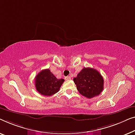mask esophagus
<instances>
[{
	"mask_svg": "<svg viewBox=\"0 0 135 135\" xmlns=\"http://www.w3.org/2000/svg\"><path fill=\"white\" fill-rule=\"evenodd\" d=\"M65 80H70V79H71V77L66 76V77H65Z\"/></svg>",
	"mask_w": 135,
	"mask_h": 135,
	"instance_id": "esophagus-1",
	"label": "esophagus"
}]
</instances>
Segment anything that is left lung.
I'll return each instance as SVG.
<instances>
[{
	"instance_id": "1",
	"label": "left lung",
	"mask_w": 135,
	"mask_h": 135,
	"mask_svg": "<svg viewBox=\"0 0 135 135\" xmlns=\"http://www.w3.org/2000/svg\"><path fill=\"white\" fill-rule=\"evenodd\" d=\"M73 81L79 92L88 98L98 95L103 90V77L94 68L84 67L74 78Z\"/></svg>"
}]
</instances>
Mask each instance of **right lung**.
<instances>
[{
	"mask_svg": "<svg viewBox=\"0 0 135 135\" xmlns=\"http://www.w3.org/2000/svg\"><path fill=\"white\" fill-rule=\"evenodd\" d=\"M64 82V79H57L49 69L41 70L35 78L36 89L45 96H51L58 92Z\"/></svg>",
	"mask_w": 135,
	"mask_h": 135,
	"instance_id": "1",
	"label": "right lung"
}]
</instances>
